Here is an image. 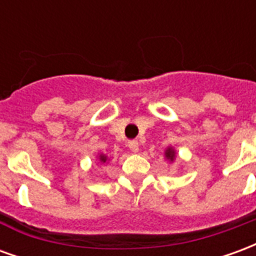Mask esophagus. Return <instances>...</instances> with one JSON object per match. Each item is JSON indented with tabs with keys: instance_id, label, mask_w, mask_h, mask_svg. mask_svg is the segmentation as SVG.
I'll return each mask as SVG.
<instances>
[{
	"instance_id": "obj_1",
	"label": "esophagus",
	"mask_w": 256,
	"mask_h": 256,
	"mask_svg": "<svg viewBox=\"0 0 256 256\" xmlns=\"http://www.w3.org/2000/svg\"><path fill=\"white\" fill-rule=\"evenodd\" d=\"M128 148H130V150L132 152H138L140 150V144H138V141H136V140H133V141H128Z\"/></svg>"
}]
</instances>
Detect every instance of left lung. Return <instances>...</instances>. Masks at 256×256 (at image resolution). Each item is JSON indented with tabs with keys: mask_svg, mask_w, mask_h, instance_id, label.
<instances>
[{
	"mask_svg": "<svg viewBox=\"0 0 256 256\" xmlns=\"http://www.w3.org/2000/svg\"><path fill=\"white\" fill-rule=\"evenodd\" d=\"M176 150L172 148V146H167L166 150H164V158H166L167 160H170L172 163V162L176 160Z\"/></svg>",
	"mask_w": 256,
	"mask_h": 256,
	"instance_id": "8db88e82",
	"label": "left lung"
}]
</instances>
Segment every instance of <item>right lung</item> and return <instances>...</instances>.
<instances>
[{"label":"right lung","instance_id":"obj_1","mask_svg":"<svg viewBox=\"0 0 256 256\" xmlns=\"http://www.w3.org/2000/svg\"><path fill=\"white\" fill-rule=\"evenodd\" d=\"M97 160L100 162V163H108V162H110V158L106 155H104V154H98V155H97Z\"/></svg>","mask_w":256,"mask_h":256}]
</instances>
